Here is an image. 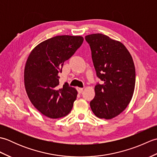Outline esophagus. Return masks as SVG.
<instances>
[{
  "mask_svg": "<svg viewBox=\"0 0 157 157\" xmlns=\"http://www.w3.org/2000/svg\"><path fill=\"white\" fill-rule=\"evenodd\" d=\"M77 90H78V92H79V93H82V92H83V90H84V89H83L82 88H77Z\"/></svg>",
  "mask_w": 157,
  "mask_h": 157,
  "instance_id": "34e87169",
  "label": "esophagus"
}]
</instances>
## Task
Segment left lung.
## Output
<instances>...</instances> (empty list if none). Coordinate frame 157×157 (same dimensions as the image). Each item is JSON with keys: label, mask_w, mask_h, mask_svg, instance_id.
Listing matches in <instances>:
<instances>
[{"label": "left lung", "mask_w": 157, "mask_h": 157, "mask_svg": "<svg viewBox=\"0 0 157 157\" xmlns=\"http://www.w3.org/2000/svg\"><path fill=\"white\" fill-rule=\"evenodd\" d=\"M96 75L102 84L95 86L90 103L98 118L111 119L126 109L134 94L136 71L133 59L121 42L102 34L86 36Z\"/></svg>", "instance_id": "obj_1"}]
</instances>
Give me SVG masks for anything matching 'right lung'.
Here are the masks:
<instances>
[{"label": "right lung", "instance_id": "1", "mask_svg": "<svg viewBox=\"0 0 157 157\" xmlns=\"http://www.w3.org/2000/svg\"><path fill=\"white\" fill-rule=\"evenodd\" d=\"M83 41L82 36H56L40 43L27 59L24 69L26 92L36 109L49 118H61L71 111L78 92L67 83L59 88V73Z\"/></svg>", "mask_w": 157, "mask_h": 157}]
</instances>
